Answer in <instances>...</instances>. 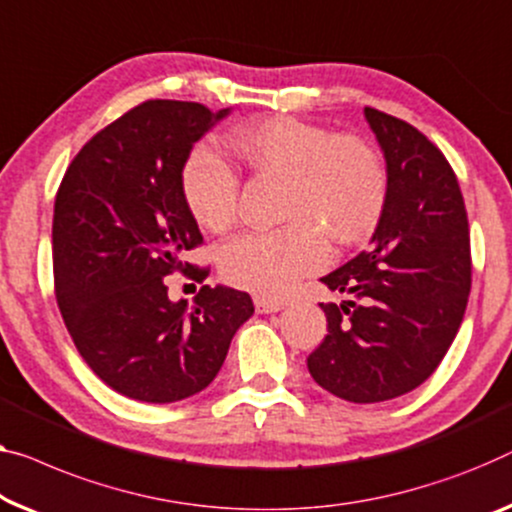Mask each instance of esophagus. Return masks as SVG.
Instances as JSON below:
<instances>
[{"instance_id": "obj_1", "label": "esophagus", "mask_w": 512, "mask_h": 512, "mask_svg": "<svg viewBox=\"0 0 512 512\" xmlns=\"http://www.w3.org/2000/svg\"><path fill=\"white\" fill-rule=\"evenodd\" d=\"M255 308L259 315H271V312H280L282 308H285V303L266 299V296H255Z\"/></svg>"}]
</instances>
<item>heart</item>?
I'll use <instances>...</instances> for the list:
<instances>
[{
    "mask_svg": "<svg viewBox=\"0 0 512 512\" xmlns=\"http://www.w3.org/2000/svg\"><path fill=\"white\" fill-rule=\"evenodd\" d=\"M230 147L250 170L287 179L285 227L246 232L218 253L223 278L248 292L282 296L294 282L322 269L326 239L349 246L375 230L386 207V170L377 151L356 137L292 117L241 126ZM183 195L197 223L211 232L232 225L239 209V177L209 144H200L183 167Z\"/></svg>",
    "mask_w": 512,
    "mask_h": 512,
    "instance_id": "b5f03b06",
    "label": "heart"
}]
</instances>
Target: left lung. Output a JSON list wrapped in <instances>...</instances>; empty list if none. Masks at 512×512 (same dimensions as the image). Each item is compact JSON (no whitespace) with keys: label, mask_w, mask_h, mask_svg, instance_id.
I'll use <instances>...</instances> for the list:
<instances>
[{"label":"left lung","mask_w":512,"mask_h":512,"mask_svg":"<svg viewBox=\"0 0 512 512\" xmlns=\"http://www.w3.org/2000/svg\"><path fill=\"white\" fill-rule=\"evenodd\" d=\"M363 117L386 163V207L370 246L322 282L354 301L322 305L329 335L308 356L312 379L347 402L414 391L460 329L471 289L467 209L444 154L391 114Z\"/></svg>","instance_id":"left-lung-1"}]
</instances>
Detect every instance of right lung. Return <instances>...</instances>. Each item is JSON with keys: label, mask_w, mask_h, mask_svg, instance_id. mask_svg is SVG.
<instances>
[{"label": "right lung", "mask_w": 512, "mask_h": 512, "mask_svg": "<svg viewBox=\"0 0 512 512\" xmlns=\"http://www.w3.org/2000/svg\"><path fill=\"white\" fill-rule=\"evenodd\" d=\"M232 108L147 101L82 147L52 220L57 303L91 370L126 398L167 404L216 379L234 333L253 317L246 292L204 285L172 301L165 276L202 243L183 195V167Z\"/></svg>", "instance_id": "right-lung-1"}]
</instances>
